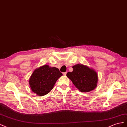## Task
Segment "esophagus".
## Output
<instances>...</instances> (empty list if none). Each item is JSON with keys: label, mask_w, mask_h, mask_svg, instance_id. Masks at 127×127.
Returning a JSON list of instances; mask_svg holds the SVG:
<instances>
[{"label": "esophagus", "mask_w": 127, "mask_h": 127, "mask_svg": "<svg viewBox=\"0 0 127 127\" xmlns=\"http://www.w3.org/2000/svg\"><path fill=\"white\" fill-rule=\"evenodd\" d=\"M66 73H67V72H64V73H63V74L64 75H66Z\"/></svg>", "instance_id": "34e87169"}]
</instances>
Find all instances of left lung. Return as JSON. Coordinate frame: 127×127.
Returning <instances> with one entry per match:
<instances>
[{
    "mask_svg": "<svg viewBox=\"0 0 127 127\" xmlns=\"http://www.w3.org/2000/svg\"><path fill=\"white\" fill-rule=\"evenodd\" d=\"M72 68L73 71L67 72L66 76L80 91L88 92L96 87L98 76L93 69L82 64H77Z\"/></svg>",
    "mask_w": 127,
    "mask_h": 127,
    "instance_id": "1",
    "label": "left lung"
}]
</instances>
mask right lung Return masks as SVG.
Masks as SVG:
<instances>
[{
    "label": "right lung",
    "instance_id": "add662e5",
    "mask_svg": "<svg viewBox=\"0 0 127 127\" xmlns=\"http://www.w3.org/2000/svg\"><path fill=\"white\" fill-rule=\"evenodd\" d=\"M63 74L59 68L45 65L35 70L29 80L32 92L39 96H44L53 88L57 80Z\"/></svg>",
    "mask_w": 127,
    "mask_h": 127
}]
</instances>
